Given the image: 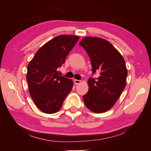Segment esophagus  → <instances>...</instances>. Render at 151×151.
Listing matches in <instances>:
<instances>
[{"label": "esophagus", "instance_id": "1", "mask_svg": "<svg viewBox=\"0 0 151 151\" xmlns=\"http://www.w3.org/2000/svg\"><path fill=\"white\" fill-rule=\"evenodd\" d=\"M74 83H75V84H76V85H78V84H81V81L75 79V80L74 81Z\"/></svg>", "mask_w": 151, "mask_h": 151}]
</instances>
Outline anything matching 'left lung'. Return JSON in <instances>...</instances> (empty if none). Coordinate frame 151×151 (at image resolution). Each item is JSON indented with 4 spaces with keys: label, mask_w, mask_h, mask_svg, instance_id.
I'll return each instance as SVG.
<instances>
[{
    "label": "left lung",
    "mask_w": 151,
    "mask_h": 151,
    "mask_svg": "<svg viewBox=\"0 0 151 151\" xmlns=\"http://www.w3.org/2000/svg\"><path fill=\"white\" fill-rule=\"evenodd\" d=\"M90 58L93 74L98 78L88 81L89 90L83 96L86 106L94 113H101L110 109L120 96L127 84V68L120 52L107 40L87 36L81 41Z\"/></svg>",
    "instance_id": "1"
}]
</instances>
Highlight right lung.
Instances as JSON below:
<instances>
[{"label":"right lung","mask_w":151,"mask_h":151,"mask_svg":"<svg viewBox=\"0 0 151 151\" xmlns=\"http://www.w3.org/2000/svg\"><path fill=\"white\" fill-rule=\"evenodd\" d=\"M79 39L74 35H59L43 45L28 63L26 79L34 103L45 113L60 110L73 87V81L58 75L57 68Z\"/></svg>","instance_id":"1"}]
</instances>
